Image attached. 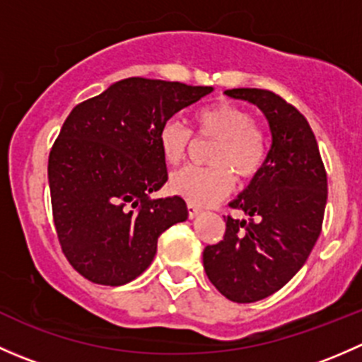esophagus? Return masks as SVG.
<instances>
[{
	"mask_svg": "<svg viewBox=\"0 0 362 362\" xmlns=\"http://www.w3.org/2000/svg\"><path fill=\"white\" fill-rule=\"evenodd\" d=\"M187 214H189V218H194V217H198L199 214H202V208H198V206H194L192 203H189L187 204Z\"/></svg>",
	"mask_w": 362,
	"mask_h": 362,
	"instance_id": "34e87169",
	"label": "esophagus"
}]
</instances>
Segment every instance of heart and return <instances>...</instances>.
Segmentation results:
<instances>
[{
  "label": "heart",
  "mask_w": 362,
  "mask_h": 362,
  "mask_svg": "<svg viewBox=\"0 0 362 362\" xmlns=\"http://www.w3.org/2000/svg\"><path fill=\"white\" fill-rule=\"evenodd\" d=\"M194 120L199 136L215 140L208 154L211 166H189L177 171L171 175L170 189L185 202L208 206L233 191L235 175L249 180L261 170L266 144L261 131L254 126L252 113L231 101L208 105L196 112ZM158 141L163 159L177 166L187 158L192 136L184 124L170 119L159 127Z\"/></svg>",
  "instance_id": "heart-1"
}]
</instances>
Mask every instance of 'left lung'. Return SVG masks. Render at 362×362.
<instances>
[{
  "mask_svg": "<svg viewBox=\"0 0 362 362\" xmlns=\"http://www.w3.org/2000/svg\"><path fill=\"white\" fill-rule=\"evenodd\" d=\"M226 96L255 105L269 124L272 144L261 170L229 206L249 222L226 218L224 240L203 250L210 282L235 303H254L301 269L322 229L327 175L308 120L272 90L229 89Z\"/></svg>",
  "mask_w": 362,
  "mask_h": 362,
  "instance_id": "left-lung-1",
  "label": "left lung"
}]
</instances>
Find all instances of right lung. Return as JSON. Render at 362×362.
Listing matches in <instances>:
<instances>
[{
  "mask_svg": "<svg viewBox=\"0 0 362 362\" xmlns=\"http://www.w3.org/2000/svg\"><path fill=\"white\" fill-rule=\"evenodd\" d=\"M214 87L131 78L82 101L49 156L54 226L69 264L101 286H124L154 261L158 238L187 218L180 196L151 199L168 180L159 127Z\"/></svg>",
  "mask_w": 362,
  "mask_h": 362,
  "instance_id": "add662e5",
  "label": "right lung"
}]
</instances>
